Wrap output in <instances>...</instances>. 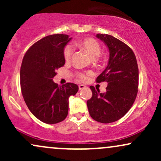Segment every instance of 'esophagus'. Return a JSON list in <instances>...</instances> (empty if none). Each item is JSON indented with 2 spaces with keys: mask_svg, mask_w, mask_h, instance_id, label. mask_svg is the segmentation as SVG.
I'll use <instances>...</instances> for the list:
<instances>
[{
  "mask_svg": "<svg viewBox=\"0 0 161 161\" xmlns=\"http://www.w3.org/2000/svg\"><path fill=\"white\" fill-rule=\"evenodd\" d=\"M86 88V86H84V85H79V90H82V89H84V88Z\"/></svg>",
  "mask_w": 161,
  "mask_h": 161,
  "instance_id": "34e87169",
  "label": "esophagus"
}]
</instances>
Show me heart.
<instances>
[{
	"mask_svg": "<svg viewBox=\"0 0 161 161\" xmlns=\"http://www.w3.org/2000/svg\"><path fill=\"white\" fill-rule=\"evenodd\" d=\"M79 45L82 47L85 51H86L88 54L91 56L92 58H95L97 57L101 53V45H100L99 42L95 38H88L86 39L82 40V42L79 43ZM73 53V47L72 45H67L64 48V56L66 60H69L71 58L72 54ZM78 76L81 79H85L86 78V75L85 73H79Z\"/></svg>",
	"mask_w": 161,
	"mask_h": 161,
	"instance_id": "b5f03b06",
	"label": "heart"
}]
</instances>
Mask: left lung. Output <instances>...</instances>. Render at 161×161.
I'll return each mask as SVG.
<instances>
[{
	"instance_id": "8db88e82",
	"label": "left lung",
	"mask_w": 161,
	"mask_h": 161,
	"mask_svg": "<svg viewBox=\"0 0 161 161\" xmlns=\"http://www.w3.org/2000/svg\"><path fill=\"white\" fill-rule=\"evenodd\" d=\"M109 49L106 69L96 79L106 82L105 93L90 86L92 97L87 101L88 112L95 120L102 123L115 122L132 108L138 93V68L132 50L124 42L107 34H97Z\"/></svg>"
}]
</instances>
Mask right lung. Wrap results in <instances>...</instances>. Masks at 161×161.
<instances>
[{"instance_id":"obj_1","label":"right lung","mask_w":161,"mask_h":161,"mask_svg":"<svg viewBox=\"0 0 161 161\" xmlns=\"http://www.w3.org/2000/svg\"><path fill=\"white\" fill-rule=\"evenodd\" d=\"M72 39L68 35L47 36L29 47L20 68V86L24 101L32 114L47 124L66 119L69 97L79 87L68 82L62 86L53 82L56 70L65 64L64 47Z\"/></svg>"}]
</instances>
